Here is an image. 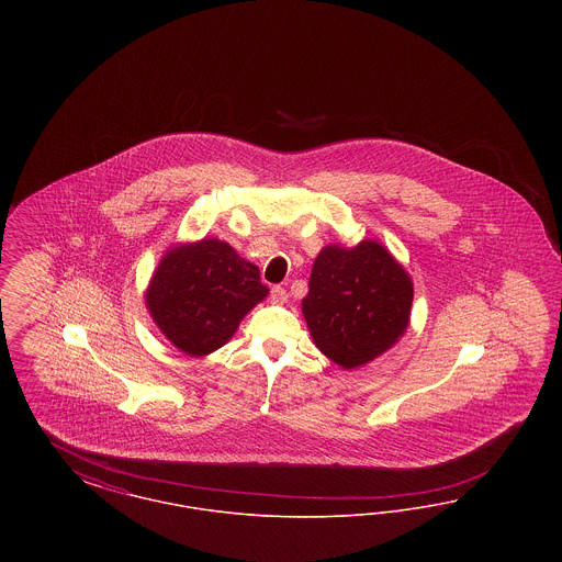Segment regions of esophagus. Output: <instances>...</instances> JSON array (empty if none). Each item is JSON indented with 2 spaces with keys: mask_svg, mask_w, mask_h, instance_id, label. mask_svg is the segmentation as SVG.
<instances>
[{
  "mask_svg": "<svg viewBox=\"0 0 562 562\" xmlns=\"http://www.w3.org/2000/svg\"><path fill=\"white\" fill-rule=\"evenodd\" d=\"M269 296H271V301L273 303H278V305H282V303H286V299H289V293L282 289V286H273L271 289V293H269Z\"/></svg>",
  "mask_w": 562,
  "mask_h": 562,
  "instance_id": "esophagus-1",
  "label": "esophagus"
}]
</instances>
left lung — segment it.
Wrapping results in <instances>:
<instances>
[{
	"label": "left lung",
	"instance_id": "1",
	"mask_svg": "<svg viewBox=\"0 0 562 562\" xmlns=\"http://www.w3.org/2000/svg\"><path fill=\"white\" fill-rule=\"evenodd\" d=\"M316 348L356 369L398 344L411 321L413 280L379 241L324 246L301 303Z\"/></svg>",
	"mask_w": 562,
	"mask_h": 562
}]
</instances>
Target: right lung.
<instances>
[{
	"mask_svg": "<svg viewBox=\"0 0 562 562\" xmlns=\"http://www.w3.org/2000/svg\"><path fill=\"white\" fill-rule=\"evenodd\" d=\"M268 293L257 266L227 241L204 238L161 257L145 303L175 348L206 356L234 337L241 318Z\"/></svg>",
	"mask_w": 562,
	"mask_h": 562,
	"instance_id": "add662e5",
	"label": "right lung"
}]
</instances>
